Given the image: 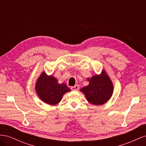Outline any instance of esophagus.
<instances>
[{
  "label": "esophagus",
  "instance_id": "1",
  "mask_svg": "<svg viewBox=\"0 0 146 146\" xmlns=\"http://www.w3.org/2000/svg\"><path fill=\"white\" fill-rule=\"evenodd\" d=\"M71 90L72 91H78L79 90V85H76L74 86L71 87Z\"/></svg>",
  "mask_w": 146,
  "mask_h": 146
}]
</instances>
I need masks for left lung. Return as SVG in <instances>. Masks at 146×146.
<instances>
[{"label":"left lung","mask_w":146,"mask_h":146,"mask_svg":"<svg viewBox=\"0 0 146 146\" xmlns=\"http://www.w3.org/2000/svg\"><path fill=\"white\" fill-rule=\"evenodd\" d=\"M89 85L83 87L80 90L85 95L87 100L90 103L95 105H103L111 98L113 85L104 70L100 75H96L92 77Z\"/></svg>","instance_id":"obj_1"}]
</instances>
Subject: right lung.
<instances>
[{
  "label": "right lung",
  "instance_id": "right-lung-1",
  "mask_svg": "<svg viewBox=\"0 0 146 146\" xmlns=\"http://www.w3.org/2000/svg\"><path fill=\"white\" fill-rule=\"evenodd\" d=\"M35 89L39 98L52 105L58 104L66 92L70 91L65 83L59 84L57 79L47 76L45 72H42L38 78Z\"/></svg>",
  "mask_w": 146,
  "mask_h": 146
}]
</instances>
